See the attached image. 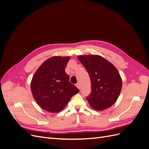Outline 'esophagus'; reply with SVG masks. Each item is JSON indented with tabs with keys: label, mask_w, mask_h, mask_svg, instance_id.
<instances>
[{
	"label": "esophagus",
	"mask_w": 149,
	"mask_h": 149,
	"mask_svg": "<svg viewBox=\"0 0 149 149\" xmlns=\"http://www.w3.org/2000/svg\"><path fill=\"white\" fill-rule=\"evenodd\" d=\"M76 87H77L78 89H80V84H79V83H76Z\"/></svg>",
	"instance_id": "obj_1"
}]
</instances>
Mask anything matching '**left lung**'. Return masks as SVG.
Returning <instances> with one entry per match:
<instances>
[{"instance_id": "1", "label": "left lung", "mask_w": 149, "mask_h": 149, "mask_svg": "<svg viewBox=\"0 0 149 149\" xmlns=\"http://www.w3.org/2000/svg\"><path fill=\"white\" fill-rule=\"evenodd\" d=\"M79 61L86 69L91 91L86 100L94 109L102 111L114 104L119 96L122 79L116 67L99 55H80Z\"/></svg>"}]
</instances>
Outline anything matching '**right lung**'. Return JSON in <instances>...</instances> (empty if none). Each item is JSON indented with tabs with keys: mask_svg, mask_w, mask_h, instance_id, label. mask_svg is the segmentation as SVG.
<instances>
[{
	"mask_svg": "<svg viewBox=\"0 0 149 149\" xmlns=\"http://www.w3.org/2000/svg\"><path fill=\"white\" fill-rule=\"evenodd\" d=\"M69 56H53L45 61L35 72L31 91L38 104L50 112L61 111L79 89L70 82L65 67Z\"/></svg>",
	"mask_w": 149,
	"mask_h": 149,
	"instance_id": "obj_1",
	"label": "right lung"
}]
</instances>
